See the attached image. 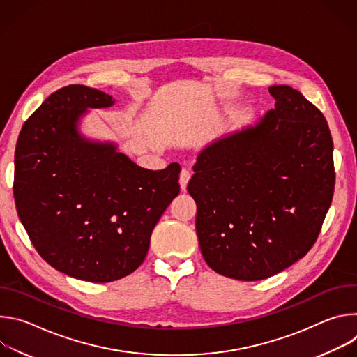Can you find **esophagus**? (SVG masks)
<instances>
[{
  "label": "esophagus",
  "instance_id": "1",
  "mask_svg": "<svg viewBox=\"0 0 357 357\" xmlns=\"http://www.w3.org/2000/svg\"><path fill=\"white\" fill-rule=\"evenodd\" d=\"M189 179H190V172H189V169L182 168L181 175H179V185H181V189H182V190H185V189H186Z\"/></svg>",
  "mask_w": 357,
  "mask_h": 357
}]
</instances>
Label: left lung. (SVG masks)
Here are the masks:
<instances>
[{
    "instance_id": "left-lung-1",
    "label": "left lung",
    "mask_w": 357,
    "mask_h": 357,
    "mask_svg": "<svg viewBox=\"0 0 357 357\" xmlns=\"http://www.w3.org/2000/svg\"><path fill=\"white\" fill-rule=\"evenodd\" d=\"M275 109L203 149L188 192L208 266L229 278L281 273L315 244L335 189L324 114L298 90L271 86Z\"/></svg>"
}]
</instances>
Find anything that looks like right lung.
I'll use <instances>...</instances> for the list:
<instances>
[{
  "instance_id": "right-lung-1",
  "label": "right lung",
  "mask_w": 357,
  "mask_h": 357,
  "mask_svg": "<svg viewBox=\"0 0 357 357\" xmlns=\"http://www.w3.org/2000/svg\"><path fill=\"white\" fill-rule=\"evenodd\" d=\"M112 96L82 84L50 94L24 123L15 149L18 216L39 256L58 271L112 282L144 261L151 233L179 195V164L151 171L77 132L86 109Z\"/></svg>"
}]
</instances>
